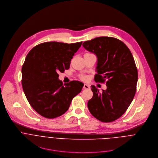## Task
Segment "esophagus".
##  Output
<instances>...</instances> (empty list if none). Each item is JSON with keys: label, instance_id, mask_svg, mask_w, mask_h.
<instances>
[{"label": "esophagus", "instance_id": "esophagus-1", "mask_svg": "<svg viewBox=\"0 0 158 158\" xmlns=\"http://www.w3.org/2000/svg\"><path fill=\"white\" fill-rule=\"evenodd\" d=\"M83 88H84V89H89V88H90V85H89V84H84V86H83Z\"/></svg>", "mask_w": 158, "mask_h": 158}]
</instances>
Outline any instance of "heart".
Returning <instances> with one entry per match:
<instances>
[{
    "instance_id": "obj_1",
    "label": "heart",
    "mask_w": 158,
    "mask_h": 158,
    "mask_svg": "<svg viewBox=\"0 0 158 158\" xmlns=\"http://www.w3.org/2000/svg\"><path fill=\"white\" fill-rule=\"evenodd\" d=\"M82 79H84V80H85V79H86V77H82Z\"/></svg>"
}]
</instances>
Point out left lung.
Instances as JSON below:
<instances>
[{
    "label": "left lung",
    "mask_w": 158,
    "mask_h": 158,
    "mask_svg": "<svg viewBox=\"0 0 158 158\" xmlns=\"http://www.w3.org/2000/svg\"><path fill=\"white\" fill-rule=\"evenodd\" d=\"M82 46L97 56L95 81H107L102 93L91 85L93 96L88 109L101 122L114 121L126 112L136 91L138 76L133 56L124 42L111 37H96Z\"/></svg>",
    "instance_id": "1"
}]
</instances>
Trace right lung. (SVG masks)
<instances>
[{
	"instance_id": "right-lung-1",
	"label": "right lung",
	"mask_w": 158,
	"mask_h": 158,
	"mask_svg": "<svg viewBox=\"0 0 158 158\" xmlns=\"http://www.w3.org/2000/svg\"><path fill=\"white\" fill-rule=\"evenodd\" d=\"M82 43L47 42L35 46L27 55L22 67V88L31 106L42 116H60L81 91L82 82L73 81L63 84L58 73L69 68Z\"/></svg>"
}]
</instances>
